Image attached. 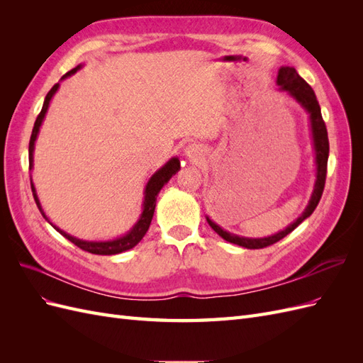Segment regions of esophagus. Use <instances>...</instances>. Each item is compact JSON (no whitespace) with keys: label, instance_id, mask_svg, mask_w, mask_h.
<instances>
[{"label":"esophagus","instance_id":"1","mask_svg":"<svg viewBox=\"0 0 363 363\" xmlns=\"http://www.w3.org/2000/svg\"><path fill=\"white\" fill-rule=\"evenodd\" d=\"M184 156L191 162H199L204 157V148L200 144H189L184 148Z\"/></svg>","mask_w":363,"mask_h":363}]
</instances>
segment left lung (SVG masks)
Listing matches in <instances>:
<instances>
[{"mask_svg":"<svg viewBox=\"0 0 363 363\" xmlns=\"http://www.w3.org/2000/svg\"><path fill=\"white\" fill-rule=\"evenodd\" d=\"M277 84L280 86L281 91H286L296 103H300L303 106L304 111L309 113L311 119V130H312V140H313V148H315V163H316V180H315V188L311 196V201L304 208V212L301 216L295 219L292 224H289L286 228L281 230V232L268 236V238H244V236H238L227 232V230L221 228L218 224H215L211 218L206 216L208 225H211L215 232L225 239L227 242L236 244L239 247L250 248V250H259V248H265L272 244L279 242L280 239L284 236H288L292 230L298 227L306 218H309L313 211L316 208L318 203L321 200V195L324 191V184H325V175H327V160H328V136H327V128L325 123L321 115V107L318 104L316 95L313 92L312 87L307 84L298 72L295 71V68L291 67H281L279 69L277 75Z\"/></svg>","mask_w":363,"mask_h":363,"instance_id":"obj_1","label":"left lung"}]
</instances>
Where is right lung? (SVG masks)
I'll list each match as a JSON object with an SVG mask.
<instances>
[{"label":"right lung","instance_id":"obj_1","mask_svg":"<svg viewBox=\"0 0 363 363\" xmlns=\"http://www.w3.org/2000/svg\"><path fill=\"white\" fill-rule=\"evenodd\" d=\"M82 68V65H79V67L71 69L69 72L65 74L62 77L63 79H67V77L75 74L77 71H79ZM59 89V83L54 84L51 87V91L47 94L45 96V101H43V106H42V111L38 115L36 118V123H35V127H33V131H31V138H30V144H28V163H30V169L33 168V151H35V142H36V138H38V133H39V128L42 125V121L43 118H45V113L48 111V106H50V101L51 98L54 96V94L57 92ZM180 169V160L177 157H172L171 160H168L167 163L163 164V167L156 171L155 174L151 175V179L148 180L147 186H145V192H144V204H142V213L138 219V223L133 225V228L130 230V232L121 238H116L113 240H100V242H96V240H83V239H79V238H74L71 235H68L67 232H63V230H60L59 227L52 225V223H50V219L47 218V215L43 213V208L39 203V199H38V194H36V189H35V184H33V180L30 177V183H31V191H33V196H35V201L38 204V208L40 211L42 216L47 219V221L57 230V232L67 238L68 240H71V242L74 245H77L79 248L87 251V252H92V255H101V256H112V255H119V252L123 251H127V250H131L135 245H138L140 242V239L145 236V233L148 232L150 228V224H151V219H152V215H155V208H156V200H157V195L160 192V189L163 188L164 184H167L169 182V179L172 177V175L177 172Z\"/></svg>","mask_w":363,"mask_h":363}]
</instances>
